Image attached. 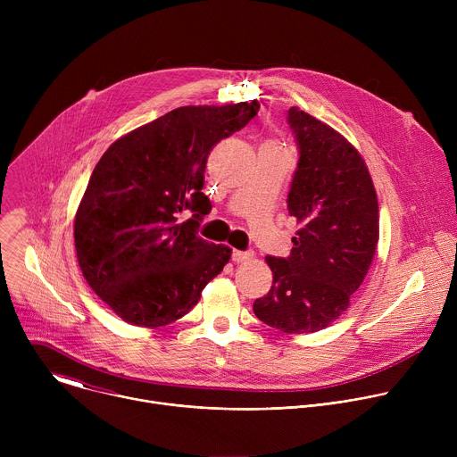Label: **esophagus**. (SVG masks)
Wrapping results in <instances>:
<instances>
[{
	"label": "esophagus",
	"mask_w": 457,
	"mask_h": 457,
	"mask_svg": "<svg viewBox=\"0 0 457 457\" xmlns=\"http://www.w3.org/2000/svg\"><path fill=\"white\" fill-rule=\"evenodd\" d=\"M251 256H253V253H249V251H238V249H233V253H231L233 262H237V264L245 262V260H249Z\"/></svg>",
	"instance_id": "esophagus-1"
}]
</instances>
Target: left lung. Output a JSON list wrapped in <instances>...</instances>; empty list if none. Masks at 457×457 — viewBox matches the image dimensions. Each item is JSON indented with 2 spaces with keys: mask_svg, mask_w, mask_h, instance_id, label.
<instances>
[{
  "mask_svg": "<svg viewBox=\"0 0 457 457\" xmlns=\"http://www.w3.org/2000/svg\"><path fill=\"white\" fill-rule=\"evenodd\" d=\"M298 166L287 195L300 226L287 258L266 256L268 295L258 320L287 335L316 333L338 320L361 286L378 247V197L360 152L335 128L298 106L287 112Z\"/></svg>",
  "mask_w": 457,
  "mask_h": 457,
  "instance_id": "1",
  "label": "left lung"
}]
</instances>
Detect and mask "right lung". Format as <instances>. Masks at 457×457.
Wrapping results in <instances>:
<instances>
[{
	"label": "right lung",
	"instance_id": "obj_1",
	"mask_svg": "<svg viewBox=\"0 0 457 457\" xmlns=\"http://www.w3.org/2000/svg\"><path fill=\"white\" fill-rule=\"evenodd\" d=\"M260 104L180 106L117 139L99 159L74 220L78 262L126 323L162 328L187 314L231 249L197 235L210 199L208 155ZM189 209L194 217L181 220Z\"/></svg>",
	"mask_w": 457,
	"mask_h": 457
}]
</instances>
